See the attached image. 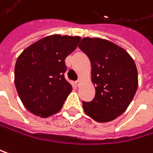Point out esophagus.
Listing matches in <instances>:
<instances>
[{
    "label": "esophagus",
    "mask_w": 153,
    "mask_h": 153,
    "mask_svg": "<svg viewBox=\"0 0 153 153\" xmlns=\"http://www.w3.org/2000/svg\"><path fill=\"white\" fill-rule=\"evenodd\" d=\"M81 82H81V80L76 81V82H75V85H76V86H79V85L81 84Z\"/></svg>",
    "instance_id": "1"
}]
</instances>
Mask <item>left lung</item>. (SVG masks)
I'll return each mask as SVG.
<instances>
[{
    "label": "left lung",
    "mask_w": 153,
    "mask_h": 153,
    "mask_svg": "<svg viewBox=\"0 0 153 153\" xmlns=\"http://www.w3.org/2000/svg\"><path fill=\"white\" fill-rule=\"evenodd\" d=\"M79 48L91 62L96 94L91 101H82L85 113L97 122H109L123 114L138 87L136 65L128 53L100 38L85 37Z\"/></svg>",
    "instance_id": "obj_1"
}]
</instances>
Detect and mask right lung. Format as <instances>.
Masks as SVG:
<instances>
[{
	"instance_id": "1",
	"label": "right lung",
	"mask_w": 153,
	"mask_h": 153,
	"mask_svg": "<svg viewBox=\"0 0 153 153\" xmlns=\"http://www.w3.org/2000/svg\"><path fill=\"white\" fill-rule=\"evenodd\" d=\"M80 40V36H49L29 45L18 57L15 86L28 111L47 117L62 108L72 90L64 77L65 58Z\"/></svg>"
}]
</instances>
